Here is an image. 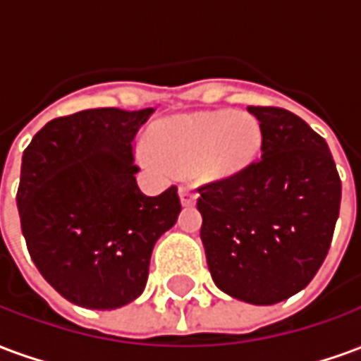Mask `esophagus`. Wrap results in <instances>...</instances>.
<instances>
[{
  "mask_svg": "<svg viewBox=\"0 0 361 361\" xmlns=\"http://www.w3.org/2000/svg\"><path fill=\"white\" fill-rule=\"evenodd\" d=\"M180 201L183 207H191V204H195L197 201V193L193 191L191 185H181L180 188Z\"/></svg>",
  "mask_w": 361,
  "mask_h": 361,
  "instance_id": "1",
  "label": "esophagus"
}]
</instances>
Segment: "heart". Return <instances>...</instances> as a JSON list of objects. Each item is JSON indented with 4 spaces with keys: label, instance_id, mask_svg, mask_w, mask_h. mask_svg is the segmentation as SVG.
<instances>
[{
    "label": "heart",
    "instance_id": "obj_1",
    "mask_svg": "<svg viewBox=\"0 0 361 361\" xmlns=\"http://www.w3.org/2000/svg\"><path fill=\"white\" fill-rule=\"evenodd\" d=\"M263 145L259 121L234 110L178 114L149 129L139 158L154 168L193 172L204 181H226L257 160Z\"/></svg>",
    "mask_w": 361,
    "mask_h": 361
}]
</instances>
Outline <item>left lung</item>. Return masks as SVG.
Here are the masks:
<instances>
[{"label": "left lung", "instance_id": "1", "mask_svg": "<svg viewBox=\"0 0 361 361\" xmlns=\"http://www.w3.org/2000/svg\"><path fill=\"white\" fill-rule=\"evenodd\" d=\"M263 131L261 160L199 188L201 240L214 284L235 300L272 305L323 265L342 185L325 139L282 108L250 106Z\"/></svg>", "mask_w": 361, "mask_h": 361}]
</instances>
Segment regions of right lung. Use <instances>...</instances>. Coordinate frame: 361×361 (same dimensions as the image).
<instances>
[{
    "mask_svg": "<svg viewBox=\"0 0 361 361\" xmlns=\"http://www.w3.org/2000/svg\"><path fill=\"white\" fill-rule=\"evenodd\" d=\"M152 108H96L56 118L23 152L17 191L30 257L48 284L87 310L137 300L150 255L181 211L178 188L149 197L133 139Z\"/></svg>",
    "mask_w": 361,
    "mask_h": 361,
    "instance_id": "add662e5",
    "label": "right lung"
}]
</instances>
